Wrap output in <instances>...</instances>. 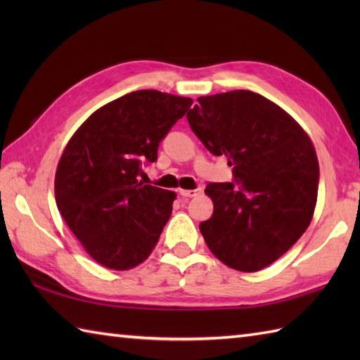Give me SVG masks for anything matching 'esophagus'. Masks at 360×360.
Listing matches in <instances>:
<instances>
[{
	"instance_id": "1",
	"label": "esophagus",
	"mask_w": 360,
	"mask_h": 360,
	"mask_svg": "<svg viewBox=\"0 0 360 360\" xmlns=\"http://www.w3.org/2000/svg\"><path fill=\"white\" fill-rule=\"evenodd\" d=\"M178 192H179L181 196H184V198H195V196H200V195H201V188H195V190L179 188Z\"/></svg>"
}]
</instances>
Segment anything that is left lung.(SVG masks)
Returning <instances> with one entry per match:
<instances>
[{"label": "left lung", "instance_id": "left-lung-1", "mask_svg": "<svg viewBox=\"0 0 360 360\" xmlns=\"http://www.w3.org/2000/svg\"><path fill=\"white\" fill-rule=\"evenodd\" d=\"M190 128L212 155H224L236 182H212L213 215L200 224L226 266L257 272L307 231L314 215L319 160L307 131L269 98L236 89L198 97Z\"/></svg>", "mask_w": 360, "mask_h": 360}]
</instances>
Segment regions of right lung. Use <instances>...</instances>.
<instances>
[{
	"label": "right lung",
	"mask_w": 360,
	"mask_h": 360,
	"mask_svg": "<svg viewBox=\"0 0 360 360\" xmlns=\"http://www.w3.org/2000/svg\"><path fill=\"white\" fill-rule=\"evenodd\" d=\"M193 101L141 89L103 105L66 143L56 172V202L88 255L128 271L156 248L176 193L137 181L143 162Z\"/></svg>",
	"instance_id": "add662e5"
}]
</instances>
